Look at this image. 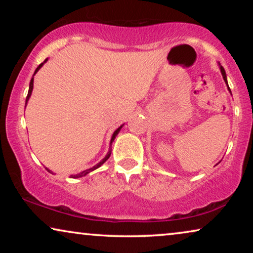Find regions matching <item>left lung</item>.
<instances>
[{
    "label": "left lung",
    "mask_w": 253,
    "mask_h": 253,
    "mask_svg": "<svg viewBox=\"0 0 253 253\" xmlns=\"http://www.w3.org/2000/svg\"><path fill=\"white\" fill-rule=\"evenodd\" d=\"M217 64H219V68H220L221 75H222V77H223V81H224V83H226V85H227V87H228V91H229V92H230V94H231V91H230L229 86H228V82H227V75H226V71H224V69H223L222 65H221L220 63H217Z\"/></svg>",
    "instance_id": "8db88e82"
}]
</instances>
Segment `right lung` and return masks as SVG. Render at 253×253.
Segmentation results:
<instances>
[{
  "instance_id": "obj_1",
  "label": "right lung",
  "mask_w": 253,
  "mask_h": 253,
  "mask_svg": "<svg viewBox=\"0 0 253 253\" xmlns=\"http://www.w3.org/2000/svg\"><path fill=\"white\" fill-rule=\"evenodd\" d=\"M47 61H48V58H46V60H44V61L42 62V63H41V64L39 65V67H38V68L36 69V71H34V74H33V77H34V75H36L37 72L40 70L41 67H42V65H43L44 63H46ZM33 77H32V79H31V82H30V87H29V93H27V96H26L25 107H26V105H27V102H29V100H30V98H31V94H32V91H33V81H34V78H33ZM124 126V124H122V126H121L119 127V129H116L115 131H114V133L112 134V138H110V144H109L110 146H112V144H113L114 139H115L117 134H119V132H120V131H121V129H122V126ZM110 146H109L108 153L106 154V157L103 158L102 160L99 162V164H96L95 166H93L92 168H88V169H86V170H83V171H81V172H78V174H76V175H70V177H71V178H81V177H84V176H86V175H87V174H89V172H91V171L95 170V169H98L99 167H101V166H102L103 164H105V162H106L107 160H108L109 157H110V154H112V150H110ZM47 170L49 171V172H51V174H53V171L49 170V169H48V168H47Z\"/></svg>"
}]
</instances>
